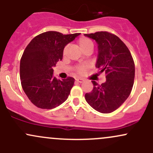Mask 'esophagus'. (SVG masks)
I'll return each mask as SVG.
<instances>
[{
  "label": "esophagus",
  "mask_w": 153,
  "mask_h": 153,
  "mask_svg": "<svg viewBox=\"0 0 153 153\" xmlns=\"http://www.w3.org/2000/svg\"><path fill=\"white\" fill-rule=\"evenodd\" d=\"M75 80H76V81H78V82H82L84 81V80L82 78H76L75 79Z\"/></svg>",
  "instance_id": "34e87169"
}]
</instances>
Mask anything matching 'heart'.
Segmentation results:
<instances>
[{"mask_svg": "<svg viewBox=\"0 0 153 153\" xmlns=\"http://www.w3.org/2000/svg\"><path fill=\"white\" fill-rule=\"evenodd\" d=\"M78 45L80 48L81 49L82 52L84 50H85L88 48H90V47H94V44H93L92 41L87 38H81L79 39L78 41ZM67 50V47L65 49V52ZM87 66L86 65H81L79 66L77 68V71L79 73H83L84 72L86 71Z\"/></svg>", "mask_w": 153, "mask_h": 153, "instance_id": "1", "label": "heart"}]
</instances>
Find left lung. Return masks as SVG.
I'll return each mask as SVG.
<instances>
[{
    "mask_svg": "<svg viewBox=\"0 0 153 153\" xmlns=\"http://www.w3.org/2000/svg\"><path fill=\"white\" fill-rule=\"evenodd\" d=\"M96 41L98 57L96 68L105 72L106 82L92 81L94 89L85 95L90 106L101 113H111L127 100L134 80V63L129 49L116 35L107 31L84 34Z\"/></svg>",
    "mask_w": 153,
    "mask_h": 153,
    "instance_id": "obj_1",
    "label": "left lung"
}]
</instances>
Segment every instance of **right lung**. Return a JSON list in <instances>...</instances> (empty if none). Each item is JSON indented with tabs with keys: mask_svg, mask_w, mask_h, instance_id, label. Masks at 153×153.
<instances>
[{
	"mask_svg": "<svg viewBox=\"0 0 153 153\" xmlns=\"http://www.w3.org/2000/svg\"><path fill=\"white\" fill-rule=\"evenodd\" d=\"M80 34L47 31L35 36L26 47L20 62L21 82L24 93L36 106L51 109L68 99L75 79H57L53 75V68L62 59L66 45Z\"/></svg>",
	"mask_w": 153,
	"mask_h": 153,
	"instance_id": "right-lung-1",
	"label": "right lung"
}]
</instances>
